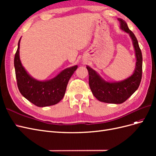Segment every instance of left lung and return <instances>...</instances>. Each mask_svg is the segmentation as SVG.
Segmentation results:
<instances>
[{
    "mask_svg": "<svg viewBox=\"0 0 156 156\" xmlns=\"http://www.w3.org/2000/svg\"><path fill=\"white\" fill-rule=\"evenodd\" d=\"M120 29L130 36L136 58L135 68L132 74L119 81H108L103 79L96 71L88 66L87 69L89 75V86L94 96L104 103L120 104L126 101L138 89L142 78L143 56L138 41L135 36L122 19L119 18Z\"/></svg>",
    "mask_w": 156,
    "mask_h": 156,
    "instance_id": "left-lung-1",
    "label": "left lung"
}]
</instances>
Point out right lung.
Returning a JSON list of instances; mask_svg holds the SVG:
<instances>
[{"label":"right lung","mask_w":156,"mask_h":156,"mask_svg":"<svg viewBox=\"0 0 156 156\" xmlns=\"http://www.w3.org/2000/svg\"><path fill=\"white\" fill-rule=\"evenodd\" d=\"M14 58V67L17 87L20 92L27 100L40 107L53 105L63 98L69 79L77 69V65L66 68L51 79L40 81L29 73L23 66L20 56V41Z\"/></svg>","instance_id":"add662e5"}]
</instances>
